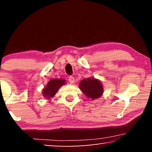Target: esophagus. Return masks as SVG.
Segmentation results:
<instances>
[{"instance_id":"1","label":"esophagus","mask_w":152,"mask_h":152,"mask_svg":"<svg viewBox=\"0 0 152 152\" xmlns=\"http://www.w3.org/2000/svg\"><path fill=\"white\" fill-rule=\"evenodd\" d=\"M68 80H69V82H70V84H73L74 82V78L72 76H69Z\"/></svg>"}]
</instances>
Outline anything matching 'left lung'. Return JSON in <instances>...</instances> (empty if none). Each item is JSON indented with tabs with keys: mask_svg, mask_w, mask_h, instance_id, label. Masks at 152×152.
<instances>
[{
	"mask_svg": "<svg viewBox=\"0 0 152 152\" xmlns=\"http://www.w3.org/2000/svg\"><path fill=\"white\" fill-rule=\"evenodd\" d=\"M79 88L87 97L92 100L99 98L103 92L101 82L95 78L82 80L79 84Z\"/></svg>",
	"mask_w": 152,
	"mask_h": 152,
	"instance_id": "left-lung-1",
	"label": "left lung"
}]
</instances>
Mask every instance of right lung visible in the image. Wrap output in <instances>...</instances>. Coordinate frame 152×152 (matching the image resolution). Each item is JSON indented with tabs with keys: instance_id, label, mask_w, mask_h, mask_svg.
Wrapping results in <instances>:
<instances>
[{
	"instance_id": "add662e5",
	"label": "right lung",
	"mask_w": 152,
	"mask_h": 152,
	"mask_svg": "<svg viewBox=\"0 0 152 152\" xmlns=\"http://www.w3.org/2000/svg\"><path fill=\"white\" fill-rule=\"evenodd\" d=\"M66 80L64 79H52L50 80L47 86L43 91V96L47 99H50L56 94L58 89L64 84Z\"/></svg>"
}]
</instances>
